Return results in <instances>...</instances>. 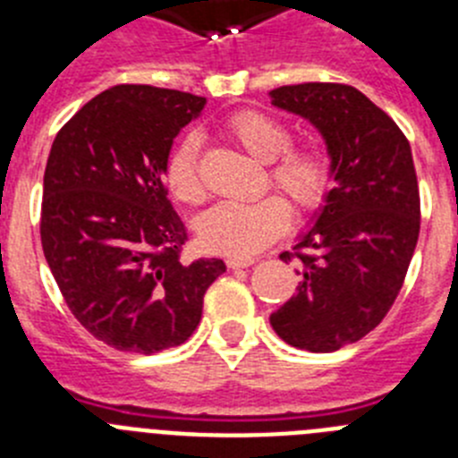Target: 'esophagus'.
Wrapping results in <instances>:
<instances>
[{
    "label": "esophagus",
    "instance_id": "esophagus-1",
    "mask_svg": "<svg viewBox=\"0 0 458 458\" xmlns=\"http://www.w3.org/2000/svg\"><path fill=\"white\" fill-rule=\"evenodd\" d=\"M254 264V259H238V257H229L226 259V266L232 270L236 268H248V266Z\"/></svg>",
    "mask_w": 458,
    "mask_h": 458
}]
</instances>
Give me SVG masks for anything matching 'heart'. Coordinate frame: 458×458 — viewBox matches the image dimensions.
<instances>
[{
    "label": "heart",
    "instance_id": "heart-1",
    "mask_svg": "<svg viewBox=\"0 0 458 458\" xmlns=\"http://www.w3.org/2000/svg\"><path fill=\"white\" fill-rule=\"evenodd\" d=\"M226 135L259 163H268L266 183L286 194L298 213H317L333 190V160L318 148H290L291 132L259 112H241L226 123ZM167 183L183 204H201L206 183L199 167V144L185 137L167 160ZM291 225V206L279 194L250 204H217L197 222L199 241L208 252L248 259L277 241Z\"/></svg>",
    "mask_w": 458,
    "mask_h": 458
}]
</instances>
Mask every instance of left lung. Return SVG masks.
I'll return each instance as SVG.
<instances>
[{
    "label": "left lung",
    "mask_w": 458,
    "mask_h": 458,
    "mask_svg": "<svg viewBox=\"0 0 458 458\" xmlns=\"http://www.w3.org/2000/svg\"><path fill=\"white\" fill-rule=\"evenodd\" d=\"M270 103L321 132L335 174V188L295 245L307 250L295 252L301 284L270 314V326L295 349L330 353L371 333L402 291L420 236L411 144L349 84L279 87Z\"/></svg>",
    "instance_id": "8db88e82"
}]
</instances>
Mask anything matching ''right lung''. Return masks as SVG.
<instances>
[{
  "instance_id": "obj_1",
  "label": "right lung",
  "mask_w": 458,
  "mask_h": 458,
  "mask_svg": "<svg viewBox=\"0 0 458 458\" xmlns=\"http://www.w3.org/2000/svg\"><path fill=\"white\" fill-rule=\"evenodd\" d=\"M206 98L148 84L98 93L52 141L40 242L64 301L96 339L151 355L201 321L220 259L183 261L185 226L165 188L169 151Z\"/></svg>"
}]
</instances>
